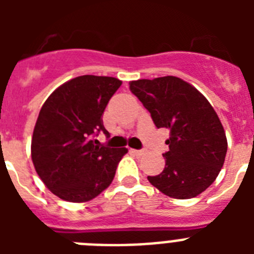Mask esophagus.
I'll use <instances>...</instances> for the list:
<instances>
[{
    "mask_svg": "<svg viewBox=\"0 0 254 254\" xmlns=\"http://www.w3.org/2000/svg\"><path fill=\"white\" fill-rule=\"evenodd\" d=\"M131 152L134 155H137V156H141V155L143 154V150H134V149H131Z\"/></svg>",
    "mask_w": 254,
    "mask_h": 254,
    "instance_id": "1",
    "label": "esophagus"
}]
</instances>
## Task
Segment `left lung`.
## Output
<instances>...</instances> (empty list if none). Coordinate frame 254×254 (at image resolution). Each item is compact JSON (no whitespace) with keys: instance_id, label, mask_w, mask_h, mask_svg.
Wrapping results in <instances>:
<instances>
[{"instance_id":"1","label":"left lung","mask_w":254,"mask_h":254,"mask_svg":"<svg viewBox=\"0 0 254 254\" xmlns=\"http://www.w3.org/2000/svg\"><path fill=\"white\" fill-rule=\"evenodd\" d=\"M158 128L170 129L165 168L147 177L167 196L187 199L210 187L225 160L228 141L219 117L196 87L176 76L129 82Z\"/></svg>"}]
</instances>
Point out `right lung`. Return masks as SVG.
I'll list each match as a JSON object with an SVG mask.
<instances>
[{
    "label": "right lung",
    "mask_w": 254,
    "mask_h": 254,
    "mask_svg": "<svg viewBox=\"0 0 254 254\" xmlns=\"http://www.w3.org/2000/svg\"><path fill=\"white\" fill-rule=\"evenodd\" d=\"M122 81L84 75L61 85L43 104L31 138V159L52 193L86 202L108 188L126 147L99 145L103 113Z\"/></svg>",
    "instance_id": "obj_1"
}]
</instances>
